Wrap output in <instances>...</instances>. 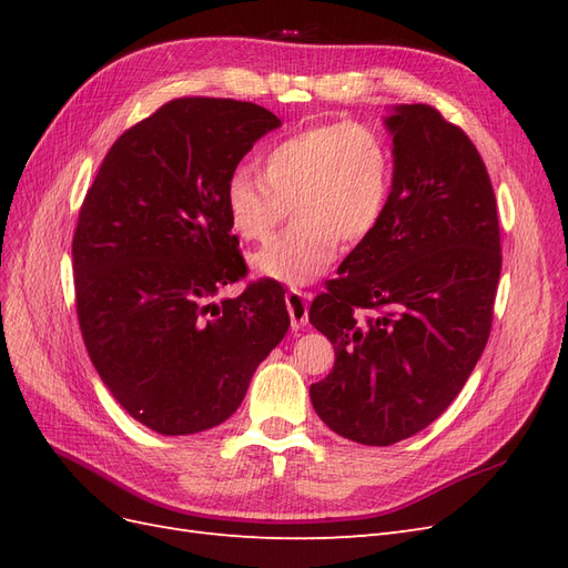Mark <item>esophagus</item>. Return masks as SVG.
I'll return each instance as SVG.
<instances>
[{"instance_id": "34e87169", "label": "esophagus", "mask_w": 568, "mask_h": 568, "mask_svg": "<svg viewBox=\"0 0 568 568\" xmlns=\"http://www.w3.org/2000/svg\"><path fill=\"white\" fill-rule=\"evenodd\" d=\"M307 298H311V294H305V291L301 288H288L286 291V311H288V317H291V326L294 329H301V326L307 324Z\"/></svg>"}]
</instances>
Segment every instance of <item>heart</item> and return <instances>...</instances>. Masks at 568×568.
I'll return each instance as SVG.
<instances>
[{
  "label": "heart",
  "instance_id": "b5f03b06",
  "mask_svg": "<svg viewBox=\"0 0 568 568\" xmlns=\"http://www.w3.org/2000/svg\"><path fill=\"white\" fill-rule=\"evenodd\" d=\"M393 184L390 151L363 123L301 130L272 144L261 178L236 170L225 189L232 230L244 242H267L288 217L296 222L253 255V267L282 284H311L343 246L372 236Z\"/></svg>",
  "mask_w": 568,
  "mask_h": 568
}]
</instances>
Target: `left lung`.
Segmentation results:
<instances>
[{
	"mask_svg": "<svg viewBox=\"0 0 568 568\" xmlns=\"http://www.w3.org/2000/svg\"><path fill=\"white\" fill-rule=\"evenodd\" d=\"M393 184L382 222L311 305L336 363L311 386L320 419L393 445L438 419L484 353L500 282V222L480 153L434 106L386 118Z\"/></svg>",
	"mask_w": 568,
	"mask_h": 568,
	"instance_id": "8db88e82",
	"label": "left lung"
}]
</instances>
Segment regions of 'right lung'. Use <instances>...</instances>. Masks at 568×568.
<instances>
[{
    "label": "right lung",
    "mask_w": 568,
    "mask_h": 568,
    "mask_svg": "<svg viewBox=\"0 0 568 568\" xmlns=\"http://www.w3.org/2000/svg\"><path fill=\"white\" fill-rule=\"evenodd\" d=\"M282 120L251 101L182 97L118 136L73 236L75 305L101 382L163 436L230 419L288 329L284 288L246 277L225 189Z\"/></svg>",
    "instance_id": "obj_1"
}]
</instances>
